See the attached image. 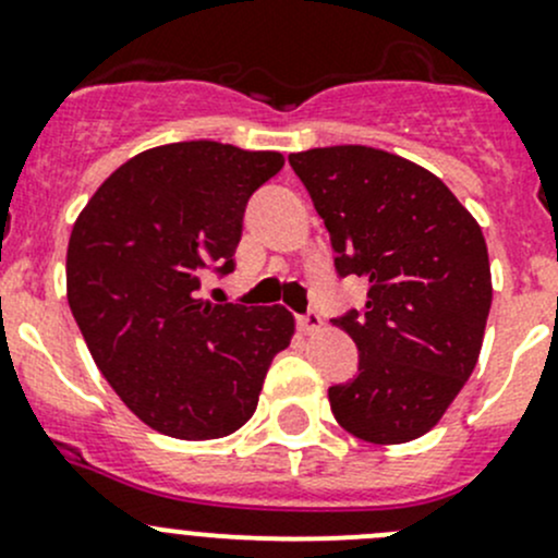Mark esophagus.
<instances>
[{
  "label": "esophagus",
  "mask_w": 558,
  "mask_h": 558,
  "mask_svg": "<svg viewBox=\"0 0 558 558\" xmlns=\"http://www.w3.org/2000/svg\"><path fill=\"white\" fill-rule=\"evenodd\" d=\"M296 326H300V331H305V335H315V331L324 329V318L315 311H311L305 315H296Z\"/></svg>",
  "instance_id": "esophagus-1"
}]
</instances>
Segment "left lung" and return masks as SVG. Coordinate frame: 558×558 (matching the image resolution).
I'll use <instances>...</instances> for the list:
<instances>
[{"instance_id": "8db88e82", "label": "left lung", "mask_w": 558, "mask_h": 558, "mask_svg": "<svg viewBox=\"0 0 558 558\" xmlns=\"http://www.w3.org/2000/svg\"><path fill=\"white\" fill-rule=\"evenodd\" d=\"M329 232L340 278L369 280L364 311L331 324L359 348V373L329 388L337 424L397 446L426 435L481 356L492 267L481 227L437 174L367 145L291 154Z\"/></svg>"}]
</instances>
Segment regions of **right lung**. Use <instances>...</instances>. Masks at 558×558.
Returning a JSON list of instances; mask_svg holds the SVG:
<instances>
[{
	"mask_svg": "<svg viewBox=\"0 0 558 558\" xmlns=\"http://www.w3.org/2000/svg\"><path fill=\"white\" fill-rule=\"evenodd\" d=\"M278 150L213 140L159 145L118 167L77 216L66 300L107 384L143 424L218 440L253 415L264 375L294 335L286 307L202 300L205 269L227 275Z\"/></svg>",
	"mask_w": 558,
	"mask_h": 558,
	"instance_id": "1",
	"label": "right lung"
}]
</instances>
